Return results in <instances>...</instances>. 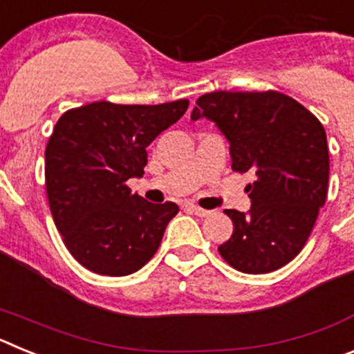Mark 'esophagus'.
<instances>
[{
	"instance_id": "obj_1",
	"label": "esophagus",
	"mask_w": 354,
	"mask_h": 354,
	"mask_svg": "<svg viewBox=\"0 0 354 354\" xmlns=\"http://www.w3.org/2000/svg\"><path fill=\"white\" fill-rule=\"evenodd\" d=\"M186 209H187V211H189V212H193V214L200 216V218H205V216L211 214V211H207V209L198 207V205H195V204H187Z\"/></svg>"
}]
</instances>
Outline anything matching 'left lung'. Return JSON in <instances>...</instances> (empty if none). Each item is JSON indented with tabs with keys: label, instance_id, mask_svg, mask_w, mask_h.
I'll return each mask as SVG.
<instances>
[{
	"label": "left lung",
	"instance_id": "obj_1",
	"mask_svg": "<svg viewBox=\"0 0 354 354\" xmlns=\"http://www.w3.org/2000/svg\"><path fill=\"white\" fill-rule=\"evenodd\" d=\"M207 118L228 142L236 171H252V207L227 209L230 239L218 246L234 270L271 273L292 261L310 236L328 195L330 156L323 124L280 92H212L192 120Z\"/></svg>",
	"mask_w": 354,
	"mask_h": 354
}]
</instances>
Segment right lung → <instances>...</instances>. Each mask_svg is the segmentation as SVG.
I'll return each instance as SVG.
<instances>
[{
  "label": "right lung",
  "mask_w": 354,
  "mask_h": 354,
  "mask_svg": "<svg viewBox=\"0 0 354 354\" xmlns=\"http://www.w3.org/2000/svg\"><path fill=\"white\" fill-rule=\"evenodd\" d=\"M186 99L156 106L92 102L56 122L46 149V189L58 232L86 270L126 277L154 257L174 202L150 204L127 180L143 177L147 147L187 109Z\"/></svg>",
  "instance_id": "add662e5"
}]
</instances>
